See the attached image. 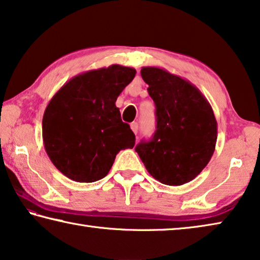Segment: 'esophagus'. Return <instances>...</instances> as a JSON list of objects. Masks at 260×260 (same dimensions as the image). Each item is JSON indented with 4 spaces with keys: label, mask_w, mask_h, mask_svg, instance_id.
<instances>
[{
    "label": "esophagus",
    "mask_w": 260,
    "mask_h": 260,
    "mask_svg": "<svg viewBox=\"0 0 260 260\" xmlns=\"http://www.w3.org/2000/svg\"><path fill=\"white\" fill-rule=\"evenodd\" d=\"M131 128H132V131L134 132L135 134L138 133V131H139V124H138V122H132V124H131Z\"/></svg>",
    "instance_id": "esophagus-1"
}]
</instances>
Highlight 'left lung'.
I'll return each mask as SVG.
<instances>
[{"mask_svg": "<svg viewBox=\"0 0 260 260\" xmlns=\"http://www.w3.org/2000/svg\"><path fill=\"white\" fill-rule=\"evenodd\" d=\"M141 77L156 105V131L135 151L153 178L167 186L195 179L212 157L217 120L209 101L186 79L166 70L146 67Z\"/></svg>", "mask_w": 260, "mask_h": 260, "instance_id": "8db88e82", "label": "left lung"}]
</instances>
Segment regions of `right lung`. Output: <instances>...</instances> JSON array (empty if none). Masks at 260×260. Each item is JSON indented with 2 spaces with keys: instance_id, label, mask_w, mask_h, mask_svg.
<instances>
[{
  "instance_id": "obj_1",
  "label": "right lung",
  "mask_w": 260,
  "mask_h": 260,
  "mask_svg": "<svg viewBox=\"0 0 260 260\" xmlns=\"http://www.w3.org/2000/svg\"><path fill=\"white\" fill-rule=\"evenodd\" d=\"M135 69L113 64L90 70L65 83L48 103L42 139L56 169L77 182H95L111 170L117 153L132 149L135 135L122 122L118 96Z\"/></svg>"
}]
</instances>
